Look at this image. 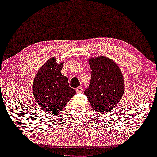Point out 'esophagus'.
Instances as JSON below:
<instances>
[{"label":"esophagus","mask_w":157,"mask_h":157,"mask_svg":"<svg viewBox=\"0 0 157 157\" xmlns=\"http://www.w3.org/2000/svg\"><path fill=\"white\" fill-rule=\"evenodd\" d=\"M76 92H83V88H82V87H78V88H76Z\"/></svg>","instance_id":"1"}]
</instances>
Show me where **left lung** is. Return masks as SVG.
Instances as JSON below:
<instances>
[{
	"mask_svg": "<svg viewBox=\"0 0 157 157\" xmlns=\"http://www.w3.org/2000/svg\"><path fill=\"white\" fill-rule=\"evenodd\" d=\"M92 69L89 87L84 92L94 110L106 113L114 109L124 92V82L119 67L104 56L88 60Z\"/></svg>",
	"mask_w": 157,
	"mask_h": 157,
	"instance_id": "8db88e82",
	"label": "left lung"
}]
</instances>
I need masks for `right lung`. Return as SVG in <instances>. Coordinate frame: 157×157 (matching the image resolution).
<instances>
[{"instance_id": "1", "label": "right lung", "mask_w": 157, "mask_h": 157, "mask_svg": "<svg viewBox=\"0 0 157 157\" xmlns=\"http://www.w3.org/2000/svg\"><path fill=\"white\" fill-rule=\"evenodd\" d=\"M63 67V62L58 64L55 58H50L38 70L33 83L36 102L50 116L58 114L76 94L67 78L61 74Z\"/></svg>"}]
</instances>
